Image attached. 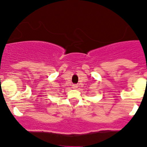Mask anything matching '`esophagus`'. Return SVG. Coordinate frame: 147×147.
<instances>
[{"label": "esophagus", "instance_id": "1", "mask_svg": "<svg viewBox=\"0 0 147 147\" xmlns=\"http://www.w3.org/2000/svg\"><path fill=\"white\" fill-rule=\"evenodd\" d=\"M78 86L77 85V84H74V85H73V88H78Z\"/></svg>", "mask_w": 147, "mask_h": 147}]
</instances>
